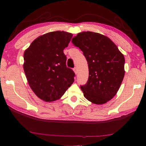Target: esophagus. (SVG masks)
I'll use <instances>...</instances> for the list:
<instances>
[{"label":"esophagus","instance_id":"esophagus-1","mask_svg":"<svg viewBox=\"0 0 146 146\" xmlns=\"http://www.w3.org/2000/svg\"><path fill=\"white\" fill-rule=\"evenodd\" d=\"M73 71H74V72L75 73V74H76L78 73V70H77V68L76 67H75L73 68Z\"/></svg>","mask_w":146,"mask_h":146}]
</instances>
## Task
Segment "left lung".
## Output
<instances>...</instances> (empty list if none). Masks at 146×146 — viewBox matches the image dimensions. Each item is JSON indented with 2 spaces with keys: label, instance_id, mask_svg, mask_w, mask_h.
Listing matches in <instances>:
<instances>
[{
  "label": "left lung",
  "instance_id": "obj_1",
  "mask_svg": "<svg viewBox=\"0 0 146 146\" xmlns=\"http://www.w3.org/2000/svg\"><path fill=\"white\" fill-rule=\"evenodd\" d=\"M72 43L87 60L89 77L80 86L84 97L96 104L110 100L117 93L124 76V56L107 36L94 32H82Z\"/></svg>",
  "mask_w": 146,
  "mask_h": 146
}]
</instances>
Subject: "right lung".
I'll return each instance as SVG.
<instances>
[{"label":"right lung","mask_w":146,"mask_h":146,"mask_svg":"<svg viewBox=\"0 0 146 146\" xmlns=\"http://www.w3.org/2000/svg\"><path fill=\"white\" fill-rule=\"evenodd\" d=\"M72 34L53 31L35 39L24 53V70L31 90L40 99L60 98L74 82L75 74L66 66L63 50Z\"/></svg>","instance_id":"add662e5"}]
</instances>
